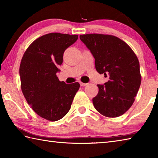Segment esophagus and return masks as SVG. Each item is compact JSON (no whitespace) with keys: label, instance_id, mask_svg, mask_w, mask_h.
Listing matches in <instances>:
<instances>
[{"label":"esophagus","instance_id":"34e87169","mask_svg":"<svg viewBox=\"0 0 158 158\" xmlns=\"http://www.w3.org/2000/svg\"><path fill=\"white\" fill-rule=\"evenodd\" d=\"M79 84L81 85V86H85V85H87V84H85V83H82V82H80Z\"/></svg>","mask_w":158,"mask_h":158}]
</instances>
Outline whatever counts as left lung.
Listing matches in <instances>:
<instances>
[{
    "label": "left lung",
    "mask_w": 158,
    "mask_h": 158,
    "mask_svg": "<svg viewBox=\"0 0 158 158\" xmlns=\"http://www.w3.org/2000/svg\"><path fill=\"white\" fill-rule=\"evenodd\" d=\"M95 58L98 73L109 74V80L98 85V95L93 103L99 113L116 118L124 114L135 102L141 81L139 62L137 56L118 37L104 34L80 35Z\"/></svg>",
    "instance_id": "obj_1"
}]
</instances>
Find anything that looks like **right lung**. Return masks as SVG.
<instances>
[{"label": "right lung", "instance_id": "obj_1", "mask_svg": "<svg viewBox=\"0 0 158 158\" xmlns=\"http://www.w3.org/2000/svg\"><path fill=\"white\" fill-rule=\"evenodd\" d=\"M77 39V35H44L32 42L21 59L19 75L23 94L33 111L47 121H56L65 116L79 89L78 82L66 84L56 76L64 52Z\"/></svg>", "mask_w": 158, "mask_h": 158}]
</instances>
